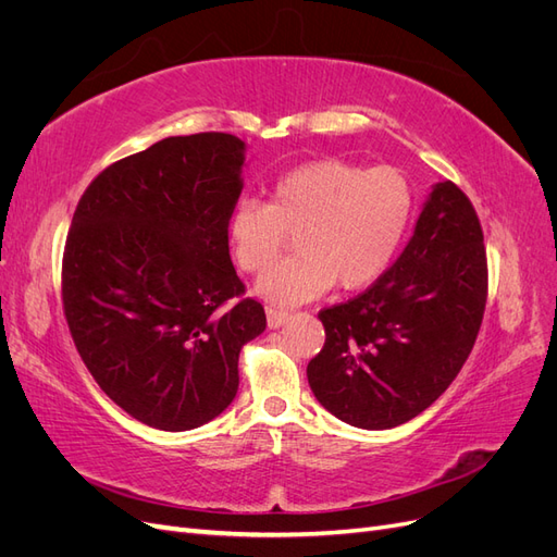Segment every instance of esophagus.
Masks as SVG:
<instances>
[{
	"label": "esophagus",
	"mask_w": 557,
	"mask_h": 557,
	"mask_svg": "<svg viewBox=\"0 0 557 557\" xmlns=\"http://www.w3.org/2000/svg\"><path fill=\"white\" fill-rule=\"evenodd\" d=\"M290 313L288 311H281V309H274V307H267V325L272 330H278L281 325L288 323Z\"/></svg>",
	"instance_id": "esophagus-1"
}]
</instances>
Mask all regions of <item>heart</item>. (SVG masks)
Listing matches in <instances>:
<instances>
[{
    "mask_svg": "<svg viewBox=\"0 0 557 557\" xmlns=\"http://www.w3.org/2000/svg\"><path fill=\"white\" fill-rule=\"evenodd\" d=\"M413 195L395 166L364 170L346 160H318L283 174L269 201L242 199L227 218V242L248 274L274 259L284 232L296 234L297 257L258 278L256 293L295 307L327 293L358 290L383 274L409 225Z\"/></svg>",
    "mask_w": 557,
    "mask_h": 557,
    "instance_id": "heart-1",
    "label": "heart"
}]
</instances>
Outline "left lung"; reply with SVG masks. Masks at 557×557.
<instances>
[{
  "label": "left lung",
  "mask_w": 557,
  "mask_h": 557,
  "mask_svg": "<svg viewBox=\"0 0 557 557\" xmlns=\"http://www.w3.org/2000/svg\"><path fill=\"white\" fill-rule=\"evenodd\" d=\"M485 295L479 215L458 185L434 183L395 264L356 299L318 313L325 346L307 367L315 399L362 430L423 413L474 348Z\"/></svg>",
  "instance_id": "obj_1"
}]
</instances>
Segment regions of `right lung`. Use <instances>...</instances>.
Here are the masks:
<instances>
[{"instance_id":"add662e5","label":"right lung","mask_w":557,"mask_h":557,"mask_svg":"<svg viewBox=\"0 0 557 557\" xmlns=\"http://www.w3.org/2000/svg\"><path fill=\"white\" fill-rule=\"evenodd\" d=\"M244 164L234 134L166 137L107 166L76 207L66 323L99 387L150 428L185 432L221 416L242 346L267 327L260 301L239 299L230 258Z\"/></svg>"}]
</instances>
